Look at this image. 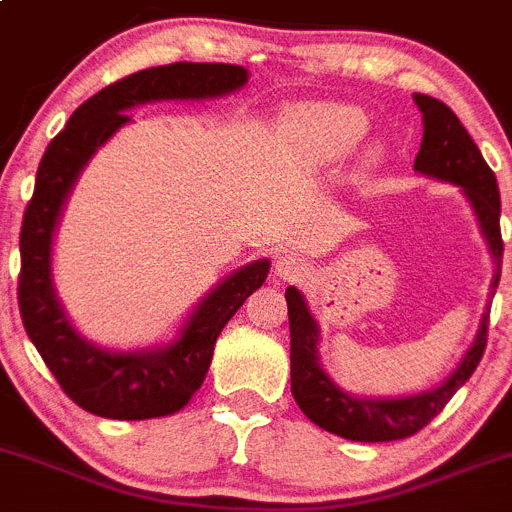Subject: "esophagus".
<instances>
[{
    "label": "esophagus",
    "instance_id": "34e87169",
    "mask_svg": "<svg viewBox=\"0 0 512 512\" xmlns=\"http://www.w3.org/2000/svg\"><path fill=\"white\" fill-rule=\"evenodd\" d=\"M303 272H305V262L295 255H283L278 257V262H275V275H278L280 280H295L300 278Z\"/></svg>",
    "mask_w": 512,
    "mask_h": 512
}]
</instances>
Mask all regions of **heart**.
<instances>
[{
  "instance_id": "b5f03b06",
  "label": "heart",
  "mask_w": 512,
  "mask_h": 512,
  "mask_svg": "<svg viewBox=\"0 0 512 512\" xmlns=\"http://www.w3.org/2000/svg\"><path fill=\"white\" fill-rule=\"evenodd\" d=\"M295 128L310 154L323 161H336L358 146L369 131V121L356 105L323 103L300 111Z\"/></svg>"
}]
</instances>
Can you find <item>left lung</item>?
I'll list each match as a JSON object with an SVG mask.
<instances>
[{
	"instance_id": "1",
	"label": "left lung",
	"mask_w": 512,
	"mask_h": 512,
	"mask_svg": "<svg viewBox=\"0 0 512 512\" xmlns=\"http://www.w3.org/2000/svg\"><path fill=\"white\" fill-rule=\"evenodd\" d=\"M419 111L424 121V136L414 171L434 179L457 184L470 199L482 234L495 257L493 288L500 283L503 262V237H500V191L493 169L485 164L480 148L465 131L460 118L437 98L417 93ZM290 318V389L305 417L326 432L353 442H394L417 434L444 409L457 389L472 376L487 346V321L490 310L482 315L480 331L467 348L465 358L450 379L437 389L407 399H358L346 394L331 381L318 361V326L295 288L285 290Z\"/></svg>"
}]
</instances>
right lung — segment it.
<instances>
[{"mask_svg":"<svg viewBox=\"0 0 512 512\" xmlns=\"http://www.w3.org/2000/svg\"><path fill=\"white\" fill-rule=\"evenodd\" d=\"M245 83L247 70L224 62H171L141 70L85 100L45 148L19 229L17 300L27 336L42 361L60 389L85 412L108 419H151L179 412L202 386L217 336L265 283L270 262H252L217 285L171 346L133 353L103 351L73 331L52 290V232L62 204L98 146L131 121L123 111L148 100L217 98Z\"/></svg>","mask_w":512,"mask_h":512,"instance_id":"1","label":"right lung"}]
</instances>
